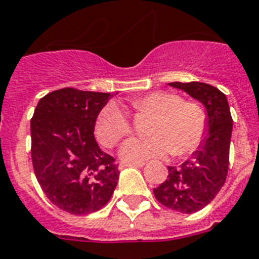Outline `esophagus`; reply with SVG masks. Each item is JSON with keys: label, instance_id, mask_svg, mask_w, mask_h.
Listing matches in <instances>:
<instances>
[{"label": "esophagus", "instance_id": "1", "mask_svg": "<svg viewBox=\"0 0 259 259\" xmlns=\"http://www.w3.org/2000/svg\"><path fill=\"white\" fill-rule=\"evenodd\" d=\"M145 165L144 161H138V162H121L119 164V169H123L126 166H137V168H141V166Z\"/></svg>", "mask_w": 259, "mask_h": 259}]
</instances>
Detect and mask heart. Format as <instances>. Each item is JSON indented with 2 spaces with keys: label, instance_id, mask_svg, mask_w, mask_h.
Instances as JSON below:
<instances>
[{
  "label": "heart",
  "instance_id": "heart-1",
  "mask_svg": "<svg viewBox=\"0 0 259 259\" xmlns=\"http://www.w3.org/2000/svg\"><path fill=\"white\" fill-rule=\"evenodd\" d=\"M132 105L140 113H153L152 137H132L122 144L119 154L129 162L161 158L173 152L177 156L191 153L207 133V114L197 102L184 101L169 91H154L137 98ZM129 115L121 105L110 102L99 111L95 136L105 146H114L130 133Z\"/></svg>",
  "mask_w": 259,
  "mask_h": 259
}]
</instances>
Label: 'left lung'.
Segmentation results:
<instances>
[{
  "mask_svg": "<svg viewBox=\"0 0 259 259\" xmlns=\"http://www.w3.org/2000/svg\"><path fill=\"white\" fill-rule=\"evenodd\" d=\"M168 84L203 103L207 111V134L189 160L180 166H168V179L153 192L166 208L193 213L211 203L225 184L233 118L227 98L217 87L200 82Z\"/></svg>",
  "mask_w": 259,
  "mask_h": 259,
  "instance_id": "obj_1",
  "label": "left lung"
}]
</instances>
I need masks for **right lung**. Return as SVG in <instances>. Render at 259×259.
<instances>
[{
  "label": "right lung",
  "mask_w": 259,
  "mask_h": 259,
  "mask_svg": "<svg viewBox=\"0 0 259 259\" xmlns=\"http://www.w3.org/2000/svg\"><path fill=\"white\" fill-rule=\"evenodd\" d=\"M109 93L60 89L38 101L32 119V162L38 184L52 204L86 215L107 204L119 179L115 158L94 137Z\"/></svg>",
  "instance_id": "obj_1"
}]
</instances>
